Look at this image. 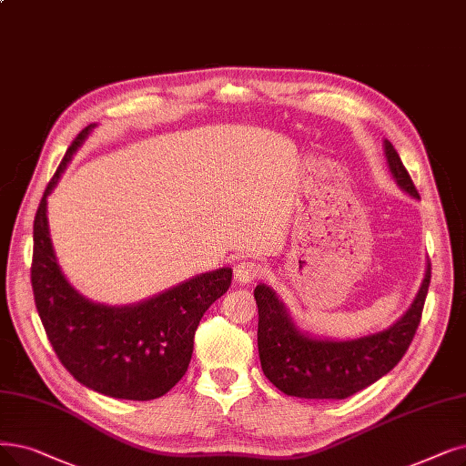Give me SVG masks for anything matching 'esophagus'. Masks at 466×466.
<instances>
[{
  "label": "esophagus",
  "mask_w": 466,
  "mask_h": 466,
  "mask_svg": "<svg viewBox=\"0 0 466 466\" xmlns=\"http://www.w3.org/2000/svg\"><path fill=\"white\" fill-rule=\"evenodd\" d=\"M259 275H262V266L254 262V259H243V262H238L235 266V279L243 285L256 281Z\"/></svg>",
  "instance_id": "1"
}]
</instances>
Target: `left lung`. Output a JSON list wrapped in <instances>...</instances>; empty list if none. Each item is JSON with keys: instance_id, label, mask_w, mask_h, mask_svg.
<instances>
[{"instance_id": "obj_1", "label": "left lung", "mask_w": 466, "mask_h": 466, "mask_svg": "<svg viewBox=\"0 0 466 466\" xmlns=\"http://www.w3.org/2000/svg\"><path fill=\"white\" fill-rule=\"evenodd\" d=\"M388 170L401 191L419 198L415 185L396 153L384 139ZM431 285V262L411 306L384 330L360 339H321L296 325L277 292L259 283L254 289L258 306V353L268 380L287 396L304 400H344L392 370L411 344Z\"/></svg>"}]
</instances>
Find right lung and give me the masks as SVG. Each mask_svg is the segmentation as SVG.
Returning <instances> with one entry per match:
<instances>
[{
    "mask_svg": "<svg viewBox=\"0 0 466 466\" xmlns=\"http://www.w3.org/2000/svg\"><path fill=\"white\" fill-rule=\"evenodd\" d=\"M96 126L89 124L72 141L35 212L34 300L55 353L74 379L110 398L148 401L185 375L200 318L228 292L233 269L195 275L127 306L93 302L68 283L51 243L47 197Z\"/></svg>",
    "mask_w": 466,
    "mask_h": 466,
    "instance_id": "right-lung-1",
    "label": "right lung"
}]
</instances>
